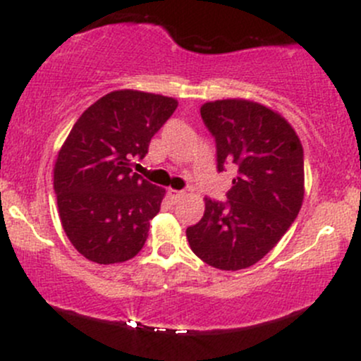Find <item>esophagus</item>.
I'll return each mask as SVG.
<instances>
[{
	"label": "esophagus",
	"mask_w": 361,
	"mask_h": 361,
	"mask_svg": "<svg viewBox=\"0 0 361 361\" xmlns=\"http://www.w3.org/2000/svg\"><path fill=\"white\" fill-rule=\"evenodd\" d=\"M168 193H169V197H171L175 202H178V200H180V198L185 197L183 190H169Z\"/></svg>",
	"instance_id": "esophagus-1"
}]
</instances>
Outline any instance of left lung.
I'll return each mask as SVG.
<instances>
[{
    "label": "left lung",
    "mask_w": 361,
    "mask_h": 361,
    "mask_svg": "<svg viewBox=\"0 0 361 361\" xmlns=\"http://www.w3.org/2000/svg\"><path fill=\"white\" fill-rule=\"evenodd\" d=\"M215 140L217 171H235L227 200L205 198V214L186 229L190 247L219 270L258 263L288 231L304 200V149L279 114L247 100L200 109Z\"/></svg>",
    "instance_id": "obj_1"
}]
</instances>
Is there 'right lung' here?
I'll return each mask as SVG.
<instances>
[{
    "instance_id": "obj_1",
    "label": "right lung",
    "mask_w": 361,
    "mask_h": 361,
    "mask_svg": "<svg viewBox=\"0 0 361 361\" xmlns=\"http://www.w3.org/2000/svg\"><path fill=\"white\" fill-rule=\"evenodd\" d=\"M176 106L161 94L111 91L74 123L57 156L54 192L64 233L85 258L122 263L142 250L164 190L132 168Z\"/></svg>"
}]
</instances>
